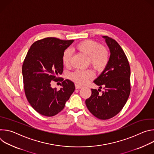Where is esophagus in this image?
I'll return each mask as SVG.
<instances>
[{
	"instance_id": "esophagus-1",
	"label": "esophagus",
	"mask_w": 154,
	"mask_h": 154,
	"mask_svg": "<svg viewBox=\"0 0 154 154\" xmlns=\"http://www.w3.org/2000/svg\"><path fill=\"white\" fill-rule=\"evenodd\" d=\"M75 89H80V88H82V86L81 85H79L77 83H76L75 85Z\"/></svg>"
}]
</instances>
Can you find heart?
Returning a JSON list of instances; mask_svg holds the SVG:
<instances>
[{"label":"heart","instance_id":"heart-1","mask_svg":"<svg viewBox=\"0 0 154 154\" xmlns=\"http://www.w3.org/2000/svg\"><path fill=\"white\" fill-rule=\"evenodd\" d=\"M76 49L88 57V61L92 67L96 71H103L108 63L109 54L107 49L101 46L99 43L93 40H85L79 43ZM71 52L69 49L66 50L62 57V61L65 66L70 64ZM94 73L90 70H77L70 75V79L79 85L86 84L94 78Z\"/></svg>","mask_w":154,"mask_h":154}]
</instances>
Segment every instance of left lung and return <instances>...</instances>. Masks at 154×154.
I'll return each mask as SVG.
<instances>
[{"label": "left lung", "instance_id": "obj_1", "mask_svg": "<svg viewBox=\"0 0 154 154\" xmlns=\"http://www.w3.org/2000/svg\"><path fill=\"white\" fill-rule=\"evenodd\" d=\"M102 37L105 39L110 56L106 66L94 83L100 86V88L101 86H104L105 91L99 94L97 90L91 89V95L85 100V103L94 116L105 120L119 113L127 102L130 93V68L119 44L112 38Z\"/></svg>", "mask_w": 154, "mask_h": 154}]
</instances>
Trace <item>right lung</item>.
Here are the masks:
<instances>
[{"label": "right lung", "mask_w": 154, "mask_h": 154, "mask_svg": "<svg viewBox=\"0 0 154 154\" xmlns=\"http://www.w3.org/2000/svg\"><path fill=\"white\" fill-rule=\"evenodd\" d=\"M74 40L48 37L35 41L29 49L23 64L26 97L34 109L46 116H53L64 108L75 90L74 83L59 79L63 71L62 57ZM62 82L59 90L52 89L53 81Z\"/></svg>", "instance_id": "1"}]
</instances>
